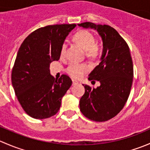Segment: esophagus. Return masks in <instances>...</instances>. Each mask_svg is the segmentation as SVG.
I'll list each match as a JSON object with an SVG mask.
<instances>
[{"label": "esophagus", "instance_id": "34e87169", "mask_svg": "<svg viewBox=\"0 0 150 150\" xmlns=\"http://www.w3.org/2000/svg\"><path fill=\"white\" fill-rule=\"evenodd\" d=\"M78 83L75 81H72V86H75V85H77Z\"/></svg>", "mask_w": 150, "mask_h": 150}]
</instances>
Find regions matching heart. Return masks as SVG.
<instances>
[{"instance_id":"heart-1","label":"heart","mask_w":150,"mask_h":150,"mask_svg":"<svg viewBox=\"0 0 150 150\" xmlns=\"http://www.w3.org/2000/svg\"><path fill=\"white\" fill-rule=\"evenodd\" d=\"M73 40L78 43L85 51L86 57L89 58H96L101 54V46L95 42V38L91 33L88 30H82L77 32L73 36ZM66 45L62 44L60 50V57L65 56ZM89 70V67L86 64H78L72 62L67 69V73L75 79H79Z\"/></svg>"}]
</instances>
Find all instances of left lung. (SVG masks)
<instances>
[{"label": "left lung", "instance_id": "8db88e82", "mask_svg": "<svg viewBox=\"0 0 150 150\" xmlns=\"http://www.w3.org/2000/svg\"><path fill=\"white\" fill-rule=\"evenodd\" d=\"M78 25L96 30L103 41L101 62L88 78L101 85L96 88L83 85L85 93L80 100V110L89 120L107 121L121 111L131 92L134 67L129 47L117 30L109 25L89 22Z\"/></svg>", "mask_w": 150, "mask_h": 150}]
</instances>
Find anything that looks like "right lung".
Listing matches in <instances>:
<instances>
[{
	"label": "right lung",
	"mask_w": 150,
	"mask_h": 150,
	"mask_svg": "<svg viewBox=\"0 0 150 150\" xmlns=\"http://www.w3.org/2000/svg\"><path fill=\"white\" fill-rule=\"evenodd\" d=\"M76 25H48L37 29L21 45L11 72L18 101L30 117L45 119L58 112L62 98L72 86L66 75L54 78L50 64L58 61L66 37Z\"/></svg>",
	"instance_id": "obj_1"
}]
</instances>
